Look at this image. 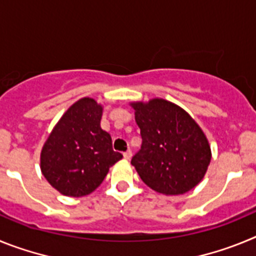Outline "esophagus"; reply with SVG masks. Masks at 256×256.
I'll use <instances>...</instances> for the list:
<instances>
[{
    "mask_svg": "<svg viewBox=\"0 0 256 256\" xmlns=\"http://www.w3.org/2000/svg\"><path fill=\"white\" fill-rule=\"evenodd\" d=\"M123 156H124V159H126V160H130V158H132V151H130V150L126 151V152L123 154Z\"/></svg>",
    "mask_w": 256,
    "mask_h": 256,
    "instance_id": "1",
    "label": "esophagus"
}]
</instances>
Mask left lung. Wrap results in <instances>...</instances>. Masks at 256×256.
<instances>
[{"instance_id": "1", "label": "left lung", "mask_w": 256, "mask_h": 256, "mask_svg": "<svg viewBox=\"0 0 256 256\" xmlns=\"http://www.w3.org/2000/svg\"><path fill=\"white\" fill-rule=\"evenodd\" d=\"M141 130V150L132 158L141 180L166 196L183 195L206 174L212 150L195 119L180 106L164 98L133 101Z\"/></svg>"}]
</instances>
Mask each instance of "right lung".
<instances>
[{
    "instance_id": "add662e5",
    "label": "right lung",
    "mask_w": 256,
    "mask_h": 256,
    "mask_svg": "<svg viewBox=\"0 0 256 256\" xmlns=\"http://www.w3.org/2000/svg\"><path fill=\"white\" fill-rule=\"evenodd\" d=\"M104 106L83 97L56 123L40 151V172L61 195L87 196L100 186L108 169L123 158L101 130Z\"/></svg>"
}]
</instances>
